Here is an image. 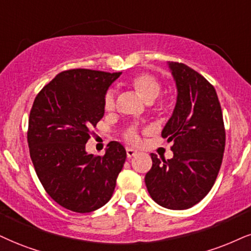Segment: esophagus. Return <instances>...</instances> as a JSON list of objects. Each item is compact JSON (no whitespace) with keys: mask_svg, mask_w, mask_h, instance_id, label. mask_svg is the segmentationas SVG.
<instances>
[{"mask_svg":"<svg viewBox=\"0 0 251 251\" xmlns=\"http://www.w3.org/2000/svg\"><path fill=\"white\" fill-rule=\"evenodd\" d=\"M136 154H137V151L131 149V148H126V157H128V158H131V157L136 156Z\"/></svg>","mask_w":251,"mask_h":251,"instance_id":"obj_1","label":"esophagus"}]
</instances>
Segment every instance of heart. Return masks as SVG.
<instances>
[{
  "label": "heart",
  "mask_w": 251,
  "mask_h": 251,
  "mask_svg": "<svg viewBox=\"0 0 251 251\" xmlns=\"http://www.w3.org/2000/svg\"><path fill=\"white\" fill-rule=\"evenodd\" d=\"M129 85L135 89L140 97L143 99L145 102L151 103L159 97L160 91H162V85H160L159 80L152 74L147 72H141L135 74L131 76L128 81ZM103 108L106 111H111L115 108V99H114V93L109 91L106 93L103 98ZM125 138L128 143L136 144L140 141L138 137V132L134 126H130L126 129L125 132Z\"/></svg>",
  "instance_id": "1"
}]
</instances>
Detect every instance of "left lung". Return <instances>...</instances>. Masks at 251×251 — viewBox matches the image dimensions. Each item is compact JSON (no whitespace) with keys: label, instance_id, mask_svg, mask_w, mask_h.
Listing matches in <instances>:
<instances>
[{"label":"left lung","instance_id":"left-lung-1","mask_svg":"<svg viewBox=\"0 0 251 251\" xmlns=\"http://www.w3.org/2000/svg\"><path fill=\"white\" fill-rule=\"evenodd\" d=\"M178 89L176 108L162 136L173 142L171 159L151 153L145 175L150 197L169 209H187L207 196L220 171L226 130L211 82L187 65L169 63Z\"/></svg>","mask_w":251,"mask_h":251}]
</instances>
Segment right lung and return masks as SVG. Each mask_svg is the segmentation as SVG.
<instances>
[{"label":"right lung","instance_id":"add662e5","mask_svg":"<svg viewBox=\"0 0 251 251\" xmlns=\"http://www.w3.org/2000/svg\"><path fill=\"white\" fill-rule=\"evenodd\" d=\"M121 72L73 69L42 88L29 116L27 144L46 193L64 208L89 213L107 203L126 152L110 142L103 156L86 152L91 128L103 117V98Z\"/></svg>","mask_w":251,"mask_h":251}]
</instances>
